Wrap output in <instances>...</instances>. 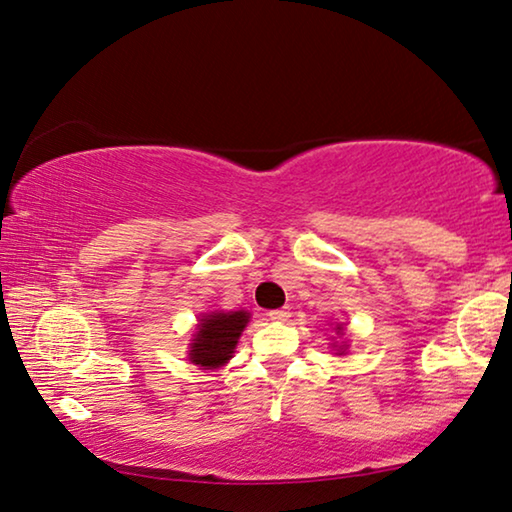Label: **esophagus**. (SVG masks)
<instances>
[{"label":"esophagus","mask_w":512,"mask_h":512,"mask_svg":"<svg viewBox=\"0 0 512 512\" xmlns=\"http://www.w3.org/2000/svg\"><path fill=\"white\" fill-rule=\"evenodd\" d=\"M268 318H271L273 323H287V320L291 318V311H289V307L273 309V311H268Z\"/></svg>","instance_id":"1"}]
</instances>
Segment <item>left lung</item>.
Here are the masks:
<instances>
[{
    "mask_svg": "<svg viewBox=\"0 0 512 512\" xmlns=\"http://www.w3.org/2000/svg\"><path fill=\"white\" fill-rule=\"evenodd\" d=\"M336 332H343V327H341V325H336ZM343 352H345V348L341 345V348H339V354H343Z\"/></svg>",
    "mask_w": 512,
    "mask_h": 512,
    "instance_id": "1",
    "label": "left lung"
}]
</instances>
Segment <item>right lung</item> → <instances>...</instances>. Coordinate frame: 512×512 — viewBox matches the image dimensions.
I'll return each instance as SVG.
<instances>
[{
  "label": "right lung",
  "mask_w": 512,
  "mask_h": 512,
  "mask_svg": "<svg viewBox=\"0 0 512 512\" xmlns=\"http://www.w3.org/2000/svg\"><path fill=\"white\" fill-rule=\"evenodd\" d=\"M250 314L239 311H210L198 323L194 339L189 343V361L203 370H214L225 366L232 359L237 341Z\"/></svg>",
  "instance_id": "right-lung-1"
}]
</instances>
